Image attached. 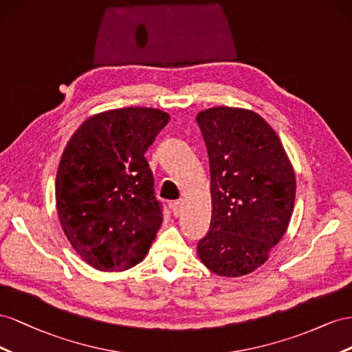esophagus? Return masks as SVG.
Returning a JSON list of instances; mask_svg holds the SVG:
<instances>
[{"label": "esophagus", "mask_w": 352, "mask_h": 352, "mask_svg": "<svg viewBox=\"0 0 352 352\" xmlns=\"http://www.w3.org/2000/svg\"><path fill=\"white\" fill-rule=\"evenodd\" d=\"M183 205H184V200H183V199L174 200L173 205H170V208H173V212H174V215H175V217H178V215H179V212H182Z\"/></svg>", "instance_id": "esophagus-1"}]
</instances>
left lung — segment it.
Segmentation results:
<instances>
[{
  "mask_svg": "<svg viewBox=\"0 0 352 352\" xmlns=\"http://www.w3.org/2000/svg\"><path fill=\"white\" fill-rule=\"evenodd\" d=\"M196 120L208 148L212 197L209 232L197 254L218 276H246L286 233L295 170L274 129L252 110L210 107Z\"/></svg>",
  "mask_w": 352,
  "mask_h": 352,
  "instance_id": "obj_1",
  "label": "left lung"
}]
</instances>
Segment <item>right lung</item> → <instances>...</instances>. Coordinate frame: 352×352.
Wrapping results in <instances>:
<instances>
[{"label":"right lung","instance_id":"obj_1","mask_svg":"<svg viewBox=\"0 0 352 352\" xmlns=\"http://www.w3.org/2000/svg\"><path fill=\"white\" fill-rule=\"evenodd\" d=\"M168 120L159 109H113L88 118L69 140L56 177L57 214L96 270L131 268L152 246L162 208L144 153Z\"/></svg>","mask_w":352,"mask_h":352}]
</instances>
